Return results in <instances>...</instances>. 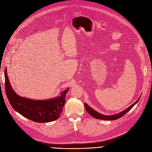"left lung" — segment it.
Wrapping results in <instances>:
<instances>
[{"label": "left lung", "instance_id": "8db88e82", "mask_svg": "<svg viewBox=\"0 0 152 152\" xmlns=\"http://www.w3.org/2000/svg\"><path fill=\"white\" fill-rule=\"evenodd\" d=\"M141 96H140V97L138 99V100L135 102H134L132 105H131L129 107H128L127 109H126L124 111L120 112V113H118V114H114V115H106L98 113L97 111H95L94 110H93V108H91L90 106H89L86 103H84V105H85V107L86 109V111H87L91 116H93V117H94L97 119L103 120H115L118 119L119 118H121V117L124 115L127 112H129L130 110H131L132 108L135 106V104L138 103V100H140V99L141 97Z\"/></svg>", "mask_w": 152, "mask_h": 152}]
</instances>
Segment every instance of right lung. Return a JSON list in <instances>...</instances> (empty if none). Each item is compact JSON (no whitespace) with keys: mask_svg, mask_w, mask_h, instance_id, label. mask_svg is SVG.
<instances>
[{"mask_svg":"<svg viewBox=\"0 0 152 152\" xmlns=\"http://www.w3.org/2000/svg\"><path fill=\"white\" fill-rule=\"evenodd\" d=\"M5 91L9 102L14 110L23 117L38 123H46L59 118L66 102L69 88L60 93L58 96L47 100H34L18 96L12 88L7 69L5 70Z\"/></svg>","mask_w":152,"mask_h":152,"instance_id":"1","label":"right lung"}]
</instances>
